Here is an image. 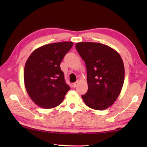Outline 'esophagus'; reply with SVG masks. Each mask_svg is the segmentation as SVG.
<instances>
[{
  "label": "esophagus",
  "instance_id": "34e87169",
  "mask_svg": "<svg viewBox=\"0 0 147 147\" xmlns=\"http://www.w3.org/2000/svg\"><path fill=\"white\" fill-rule=\"evenodd\" d=\"M79 84V81H77V82H74V83H73V88H76V87L78 86V84Z\"/></svg>",
  "mask_w": 147,
  "mask_h": 147
}]
</instances>
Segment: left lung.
<instances>
[{"label": "left lung", "instance_id": "left-lung-1", "mask_svg": "<svg viewBox=\"0 0 147 147\" xmlns=\"http://www.w3.org/2000/svg\"><path fill=\"white\" fill-rule=\"evenodd\" d=\"M75 46L87 69L88 90L82 95L83 100L96 110L108 108L118 98L123 88V59L116 51L102 43L80 42Z\"/></svg>", "mask_w": 147, "mask_h": 147}]
</instances>
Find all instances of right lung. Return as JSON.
Returning <instances> with one entry per match:
<instances>
[{"label":"right lung","instance_id":"obj_1","mask_svg":"<svg viewBox=\"0 0 147 147\" xmlns=\"http://www.w3.org/2000/svg\"><path fill=\"white\" fill-rule=\"evenodd\" d=\"M73 45L71 41L45 45L35 50L27 59L24 71L26 90L32 101L41 108L58 106L70 89L60 63Z\"/></svg>","mask_w":147,"mask_h":147}]
</instances>
